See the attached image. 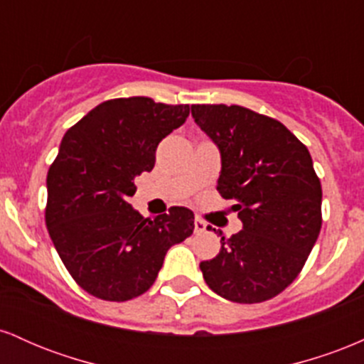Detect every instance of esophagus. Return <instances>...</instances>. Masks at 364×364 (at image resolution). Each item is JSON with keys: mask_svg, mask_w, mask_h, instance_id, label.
Masks as SVG:
<instances>
[{"mask_svg": "<svg viewBox=\"0 0 364 364\" xmlns=\"http://www.w3.org/2000/svg\"><path fill=\"white\" fill-rule=\"evenodd\" d=\"M207 231V223L205 220H202L200 217H196L195 219V235H202V232Z\"/></svg>", "mask_w": 364, "mask_h": 364, "instance_id": "esophagus-1", "label": "esophagus"}]
</instances>
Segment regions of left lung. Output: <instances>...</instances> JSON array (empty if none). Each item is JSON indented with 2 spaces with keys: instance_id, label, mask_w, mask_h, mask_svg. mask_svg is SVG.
Returning <instances> with one entry per match:
<instances>
[{
  "instance_id": "obj_1",
  "label": "left lung",
  "mask_w": 364,
  "mask_h": 364,
  "mask_svg": "<svg viewBox=\"0 0 364 364\" xmlns=\"http://www.w3.org/2000/svg\"><path fill=\"white\" fill-rule=\"evenodd\" d=\"M191 116L219 149L217 190L243 223L200 270L224 299L267 301L298 277L320 235L321 185L310 152L277 119L246 107L195 104Z\"/></svg>"
}]
</instances>
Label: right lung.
Returning a JSON list of instances; mask_svg holds the SVG:
<instances>
[{"mask_svg":"<svg viewBox=\"0 0 364 364\" xmlns=\"http://www.w3.org/2000/svg\"><path fill=\"white\" fill-rule=\"evenodd\" d=\"M188 114V104L112 99L63 136L48 173L46 225L66 270L95 298L128 301L144 294L171 246L193 232L190 208L171 207L150 220L128 203L136 176L154 169L159 141Z\"/></svg>","mask_w":364,"mask_h":364,"instance_id":"add662e5","label":"right lung"}]
</instances>
